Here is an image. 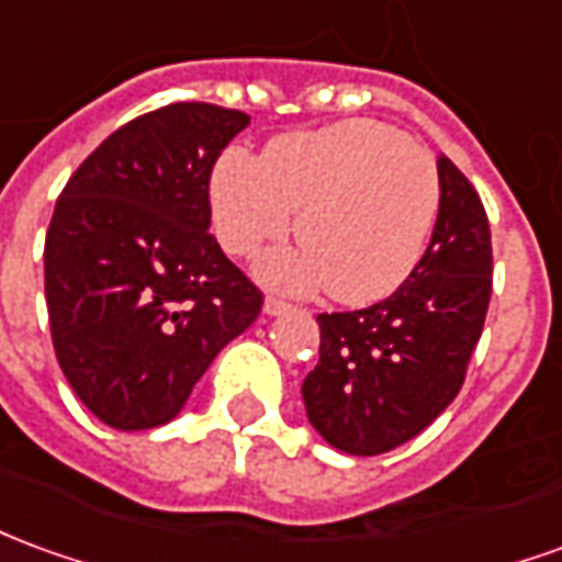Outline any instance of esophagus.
<instances>
[{
  "label": "esophagus",
  "instance_id": "obj_1",
  "mask_svg": "<svg viewBox=\"0 0 562 562\" xmlns=\"http://www.w3.org/2000/svg\"><path fill=\"white\" fill-rule=\"evenodd\" d=\"M289 310H292L289 301H282L277 294H268V301H265V313H268V316H282V313H289Z\"/></svg>",
  "mask_w": 562,
  "mask_h": 562
}]
</instances>
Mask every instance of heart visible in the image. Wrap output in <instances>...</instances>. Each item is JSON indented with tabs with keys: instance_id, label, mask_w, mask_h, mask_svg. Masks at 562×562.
Instances as JSON below:
<instances>
[{
	"instance_id": "1",
	"label": "heart",
	"mask_w": 562,
	"mask_h": 562,
	"mask_svg": "<svg viewBox=\"0 0 562 562\" xmlns=\"http://www.w3.org/2000/svg\"><path fill=\"white\" fill-rule=\"evenodd\" d=\"M210 194L218 240L231 255L289 237L301 210L304 246L265 258L261 280L292 292L328 285L344 304H371L419 265L441 182L426 148L380 121L352 117L280 136L265 158L227 151Z\"/></svg>"
}]
</instances>
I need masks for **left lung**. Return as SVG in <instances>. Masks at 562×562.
<instances>
[{"label": "left lung", "instance_id": "obj_1", "mask_svg": "<svg viewBox=\"0 0 562 562\" xmlns=\"http://www.w3.org/2000/svg\"><path fill=\"white\" fill-rule=\"evenodd\" d=\"M441 206L429 249L383 301L319 313V364L304 380L310 423L352 457L402 447L457 398L493 294L481 194L438 158Z\"/></svg>", "mask_w": 562, "mask_h": 562}]
</instances>
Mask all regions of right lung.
<instances>
[{
  "mask_svg": "<svg viewBox=\"0 0 562 562\" xmlns=\"http://www.w3.org/2000/svg\"><path fill=\"white\" fill-rule=\"evenodd\" d=\"M249 124L240 109L170 103L117 127L57 198L45 237L54 352L93 417L170 423L265 294L210 234V176Z\"/></svg>",
  "mask_w": 562,
  "mask_h": 562,
  "instance_id": "right-lung-1",
  "label": "right lung"
}]
</instances>
